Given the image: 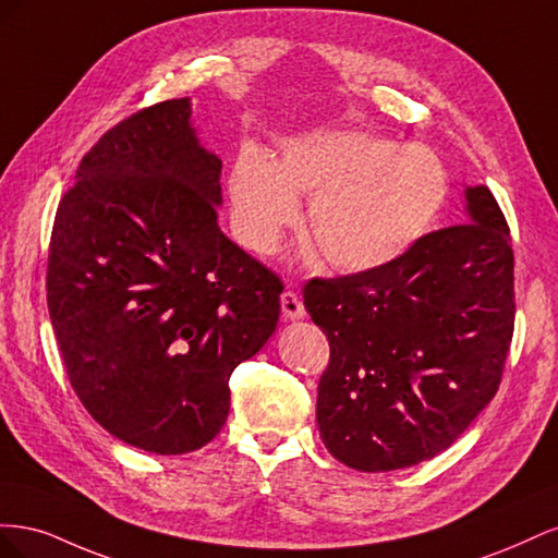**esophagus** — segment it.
<instances>
[{
    "label": "esophagus",
    "mask_w": 558,
    "mask_h": 558,
    "mask_svg": "<svg viewBox=\"0 0 558 558\" xmlns=\"http://www.w3.org/2000/svg\"><path fill=\"white\" fill-rule=\"evenodd\" d=\"M281 312L286 318H305V307H302V302L298 298L295 291H283L281 293Z\"/></svg>",
    "instance_id": "1"
}]
</instances>
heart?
Masks as SVG:
<instances>
[{
    "instance_id": "b5f03b06",
    "label": "heart",
    "mask_w": 558,
    "mask_h": 558,
    "mask_svg": "<svg viewBox=\"0 0 558 558\" xmlns=\"http://www.w3.org/2000/svg\"><path fill=\"white\" fill-rule=\"evenodd\" d=\"M442 160L424 146H400L365 132H318L291 142L277 165L244 150L230 174L242 240L269 253L312 197L307 226L326 265L373 272L404 256L435 223L447 199Z\"/></svg>"
}]
</instances>
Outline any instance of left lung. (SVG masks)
Listing matches in <instances>:
<instances>
[{"mask_svg": "<svg viewBox=\"0 0 558 558\" xmlns=\"http://www.w3.org/2000/svg\"><path fill=\"white\" fill-rule=\"evenodd\" d=\"M465 214L386 267L302 291L330 344L320 440L353 470L433 459L498 391L514 332L510 228L486 185L465 189Z\"/></svg>", "mask_w": 558, "mask_h": 558, "instance_id": "obj_1", "label": "left lung"}]
</instances>
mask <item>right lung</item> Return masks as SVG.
<instances>
[{
    "label": "right lung",
    "mask_w": 558,
    "mask_h": 558,
    "mask_svg": "<svg viewBox=\"0 0 558 558\" xmlns=\"http://www.w3.org/2000/svg\"><path fill=\"white\" fill-rule=\"evenodd\" d=\"M60 199L46 300L66 377L132 447L189 453L221 433L230 375L279 320V277L218 228L221 160L191 99L102 134Z\"/></svg>",
    "instance_id": "right-lung-1"
}]
</instances>
